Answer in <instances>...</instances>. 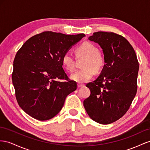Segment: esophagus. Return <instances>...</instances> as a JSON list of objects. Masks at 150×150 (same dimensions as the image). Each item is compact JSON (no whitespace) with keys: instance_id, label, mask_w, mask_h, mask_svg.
Masks as SVG:
<instances>
[{"instance_id":"34e87169","label":"esophagus","mask_w":150,"mask_h":150,"mask_svg":"<svg viewBox=\"0 0 150 150\" xmlns=\"http://www.w3.org/2000/svg\"><path fill=\"white\" fill-rule=\"evenodd\" d=\"M77 86H78V88H81V87H84L85 85L84 84H81V83H78Z\"/></svg>"}]
</instances>
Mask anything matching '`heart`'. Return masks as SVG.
<instances>
[{"label":"heart","mask_w":150,"mask_h":150,"mask_svg":"<svg viewBox=\"0 0 150 150\" xmlns=\"http://www.w3.org/2000/svg\"><path fill=\"white\" fill-rule=\"evenodd\" d=\"M76 58H84L82 63V69L71 75V79L76 82H85L92 78L94 71L99 72L104 68L105 60L104 57L99 53L98 47L91 42H84L75 49ZM63 68L68 71L75 70V58L69 53L66 52L62 57Z\"/></svg>","instance_id":"heart-1"}]
</instances>
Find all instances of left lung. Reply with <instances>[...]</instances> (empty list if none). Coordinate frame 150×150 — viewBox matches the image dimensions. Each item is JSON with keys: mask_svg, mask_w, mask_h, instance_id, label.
<instances>
[{"mask_svg": "<svg viewBox=\"0 0 150 150\" xmlns=\"http://www.w3.org/2000/svg\"><path fill=\"white\" fill-rule=\"evenodd\" d=\"M88 40L100 46L105 64L99 77L86 85L91 93L83 106L92 120L109 125L130 108L137 92L139 63L132 46L121 35L99 31Z\"/></svg>", "mask_w": 150, "mask_h": 150, "instance_id": "left-lung-1", "label": "left lung"}]
</instances>
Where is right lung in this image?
<instances>
[{"label":"right lung","instance_id":"1","mask_svg":"<svg viewBox=\"0 0 150 150\" xmlns=\"http://www.w3.org/2000/svg\"><path fill=\"white\" fill-rule=\"evenodd\" d=\"M84 36L44 31L30 38L17 52L12 83L19 105L30 116L39 121L53 118L77 88L64 71L62 57Z\"/></svg>","mask_w":150,"mask_h":150}]
</instances>
